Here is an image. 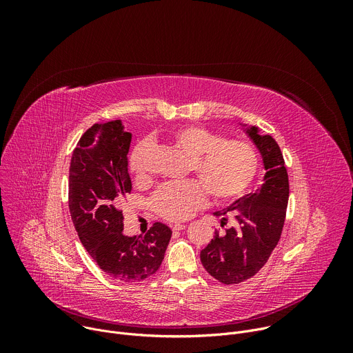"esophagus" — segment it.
I'll return each instance as SVG.
<instances>
[{"mask_svg": "<svg viewBox=\"0 0 353 353\" xmlns=\"http://www.w3.org/2000/svg\"><path fill=\"white\" fill-rule=\"evenodd\" d=\"M172 229H173V232H180V230L185 229V225H181V223H176L174 226H172Z\"/></svg>", "mask_w": 353, "mask_h": 353, "instance_id": "34e87169", "label": "esophagus"}]
</instances>
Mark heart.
Masks as SVG:
<instances>
[{"mask_svg": "<svg viewBox=\"0 0 353 353\" xmlns=\"http://www.w3.org/2000/svg\"><path fill=\"white\" fill-rule=\"evenodd\" d=\"M170 142L188 155V173L195 180L168 183L152 198L155 212L173 222L185 221L207 203V193L221 201L240 196L253 183L260 157L257 149L244 141L225 139L221 134L196 124L183 125L169 135ZM149 143L139 142L130 155V172L137 180L148 176Z\"/></svg>", "mask_w": 353, "mask_h": 353, "instance_id": "heart-1", "label": "heart"}]
</instances>
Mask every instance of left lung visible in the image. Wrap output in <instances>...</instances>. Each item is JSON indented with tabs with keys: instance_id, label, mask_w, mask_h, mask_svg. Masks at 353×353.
<instances>
[{
	"instance_id": "1",
	"label": "left lung",
	"mask_w": 353,
	"mask_h": 353,
	"mask_svg": "<svg viewBox=\"0 0 353 353\" xmlns=\"http://www.w3.org/2000/svg\"><path fill=\"white\" fill-rule=\"evenodd\" d=\"M264 159L267 174L263 185L239 198L229 208L215 212L222 218L223 233L215 232L211 243L201 251V263L211 276L225 285L253 278L268 261L276 247L289 199V179L285 161L275 139L247 130ZM232 219V226L227 222Z\"/></svg>"
}]
</instances>
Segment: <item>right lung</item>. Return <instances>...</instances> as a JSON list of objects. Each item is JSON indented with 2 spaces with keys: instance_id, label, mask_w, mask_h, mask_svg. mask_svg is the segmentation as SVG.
<instances>
[{
  "instance_id": "1",
  "label": "right lung",
  "mask_w": 353,
  "mask_h": 353,
  "mask_svg": "<svg viewBox=\"0 0 353 353\" xmlns=\"http://www.w3.org/2000/svg\"><path fill=\"white\" fill-rule=\"evenodd\" d=\"M130 142L120 120L93 124L74 149L68 181L70 214L81 243L100 270L127 283L159 270L172 237L161 222L139 237L123 233L120 204L131 192Z\"/></svg>"
}]
</instances>
